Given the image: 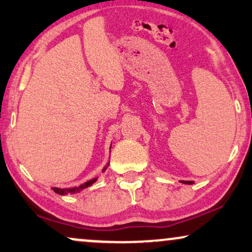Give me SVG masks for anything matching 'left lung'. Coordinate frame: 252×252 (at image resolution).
<instances>
[{"instance_id": "8db88e82", "label": "left lung", "mask_w": 252, "mask_h": 252, "mask_svg": "<svg viewBox=\"0 0 252 252\" xmlns=\"http://www.w3.org/2000/svg\"><path fill=\"white\" fill-rule=\"evenodd\" d=\"M182 184H186V185H191L192 181H181Z\"/></svg>"}]
</instances>
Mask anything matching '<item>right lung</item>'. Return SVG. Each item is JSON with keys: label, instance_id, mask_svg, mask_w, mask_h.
Wrapping results in <instances>:
<instances>
[{"label": "right lung", "instance_id": "1", "mask_svg": "<svg viewBox=\"0 0 252 252\" xmlns=\"http://www.w3.org/2000/svg\"><path fill=\"white\" fill-rule=\"evenodd\" d=\"M105 170V168H104ZM103 170V171H104ZM97 180V179H93V180H89V181H87L86 182V184H84V185H81V186H79V187H75V188H66V189H62V188H53V190L55 191V192H57V194H60V195H66V194H74V192H79L80 190H82V189H85V188H87V187H89V186H92L93 184H94V182Z\"/></svg>", "mask_w": 252, "mask_h": 252}]
</instances>
